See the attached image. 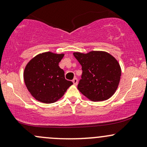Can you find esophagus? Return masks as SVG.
I'll list each match as a JSON object with an SVG mask.
<instances>
[{
    "instance_id": "obj_1",
    "label": "esophagus",
    "mask_w": 147,
    "mask_h": 147,
    "mask_svg": "<svg viewBox=\"0 0 147 147\" xmlns=\"http://www.w3.org/2000/svg\"><path fill=\"white\" fill-rule=\"evenodd\" d=\"M72 82H73L74 85L77 86V83H78V81H77V78H74L73 80H72Z\"/></svg>"
}]
</instances>
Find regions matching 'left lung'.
Returning a JSON list of instances; mask_svg holds the SVG:
<instances>
[{
  "instance_id": "1",
  "label": "left lung",
  "mask_w": 147,
  "mask_h": 147,
  "mask_svg": "<svg viewBox=\"0 0 147 147\" xmlns=\"http://www.w3.org/2000/svg\"><path fill=\"white\" fill-rule=\"evenodd\" d=\"M73 55L83 70L82 79L78 84L82 94L92 102H101L112 97L117 90L122 74L117 60L104 51L75 52Z\"/></svg>"
}]
</instances>
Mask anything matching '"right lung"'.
<instances>
[{
	"label": "right lung",
	"instance_id": "add662e5",
	"mask_svg": "<svg viewBox=\"0 0 147 147\" xmlns=\"http://www.w3.org/2000/svg\"><path fill=\"white\" fill-rule=\"evenodd\" d=\"M64 54L52 52L40 53L25 65L23 79L32 96L40 102L51 104L63 97L73 83L65 79L59 63Z\"/></svg>",
	"mask_w": 147,
	"mask_h": 147
}]
</instances>
